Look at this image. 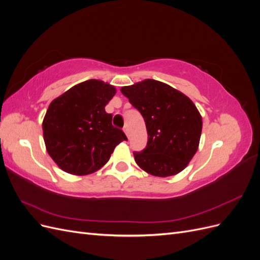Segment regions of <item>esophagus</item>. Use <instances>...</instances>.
<instances>
[{
    "instance_id": "1",
    "label": "esophagus",
    "mask_w": 260,
    "mask_h": 260,
    "mask_svg": "<svg viewBox=\"0 0 260 260\" xmlns=\"http://www.w3.org/2000/svg\"><path fill=\"white\" fill-rule=\"evenodd\" d=\"M123 132L125 133V136L129 137V128H128V125H124V127H123Z\"/></svg>"
}]
</instances>
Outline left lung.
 <instances>
[{"mask_svg":"<svg viewBox=\"0 0 260 260\" xmlns=\"http://www.w3.org/2000/svg\"><path fill=\"white\" fill-rule=\"evenodd\" d=\"M121 93L143 116L147 145L135 152L140 168L155 177H170L182 171L199 148L202 116L182 92L153 79L122 86Z\"/></svg>","mask_w":260,"mask_h":260,"instance_id":"1","label":"left lung"}]
</instances>
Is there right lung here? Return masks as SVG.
<instances>
[{
  "label": "right lung",
  "mask_w": 260,
  "mask_h": 260,
  "mask_svg": "<svg viewBox=\"0 0 260 260\" xmlns=\"http://www.w3.org/2000/svg\"><path fill=\"white\" fill-rule=\"evenodd\" d=\"M116 88L102 80L78 83L51 102L42 122L46 151L70 175H90L111 158L115 147L127 140L112 124L105 106Z\"/></svg>",
  "instance_id": "right-lung-1"
}]
</instances>
